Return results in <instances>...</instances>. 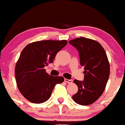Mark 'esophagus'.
Listing matches in <instances>:
<instances>
[{
  "label": "esophagus",
  "instance_id": "1",
  "mask_svg": "<svg viewBox=\"0 0 125 125\" xmlns=\"http://www.w3.org/2000/svg\"><path fill=\"white\" fill-rule=\"evenodd\" d=\"M64 82L68 83H72V82H73V80L71 79L69 80V79H67V78H64Z\"/></svg>",
  "mask_w": 125,
  "mask_h": 125
}]
</instances>
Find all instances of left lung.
Segmentation results:
<instances>
[{
    "label": "left lung",
    "instance_id": "obj_1",
    "mask_svg": "<svg viewBox=\"0 0 125 125\" xmlns=\"http://www.w3.org/2000/svg\"><path fill=\"white\" fill-rule=\"evenodd\" d=\"M69 43L78 50L80 62L85 70L83 81H73L78 89L72 98L80 105H90L99 99L105 90L110 75L107 56L101 45L95 40L79 37Z\"/></svg>",
    "mask_w": 125,
    "mask_h": 125
}]
</instances>
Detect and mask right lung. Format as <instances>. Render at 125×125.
Returning a JSON list of instances; mask_svg holds the SVG:
<instances>
[{"label":"right lung","instance_id":"add662e5","mask_svg":"<svg viewBox=\"0 0 125 125\" xmlns=\"http://www.w3.org/2000/svg\"><path fill=\"white\" fill-rule=\"evenodd\" d=\"M67 40H42L28 44L21 53L15 73L16 84L22 96L30 102L47 101L62 77L52 76L44 67L52 63L56 55L67 45Z\"/></svg>","mask_w":125,"mask_h":125}]
</instances>
